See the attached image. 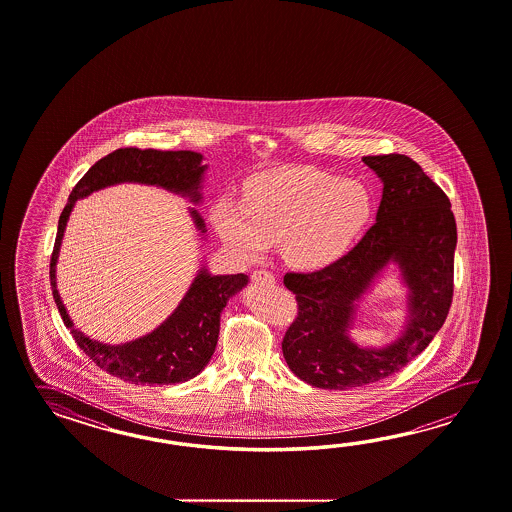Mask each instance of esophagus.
<instances>
[{
    "label": "esophagus",
    "mask_w": 512,
    "mask_h": 512,
    "mask_svg": "<svg viewBox=\"0 0 512 512\" xmlns=\"http://www.w3.org/2000/svg\"><path fill=\"white\" fill-rule=\"evenodd\" d=\"M274 276H272L269 271H254L252 272V283H256V285H265V283H269V285H274Z\"/></svg>",
    "instance_id": "34e87169"
}]
</instances>
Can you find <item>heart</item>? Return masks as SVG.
<instances>
[{
  "label": "heart",
  "instance_id": "b5f03b06",
  "mask_svg": "<svg viewBox=\"0 0 512 512\" xmlns=\"http://www.w3.org/2000/svg\"><path fill=\"white\" fill-rule=\"evenodd\" d=\"M371 218V197L355 179L305 166L252 175L243 197H225L212 223L230 251L258 261L280 243L283 260L300 271H320L340 260Z\"/></svg>",
  "mask_w": 512,
  "mask_h": 512
}]
</instances>
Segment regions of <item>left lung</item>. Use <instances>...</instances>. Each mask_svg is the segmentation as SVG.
I'll use <instances>...</instances> for the list:
<instances>
[{
    "label": "left lung",
    "instance_id": "obj_1",
    "mask_svg": "<svg viewBox=\"0 0 512 512\" xmlns=\"http://www.w3.org/2000/svg\"><path fill=\"white\" fill-rule=\"evenodd\" d=\"M382 183L375 223L364 238L322 271L287 272L298 316L282 351L298 379L322 390H349L401 370L445 324L454 293L456 219L445 192L406 155H368ZM395 264L407 287L400 337L382 349L360 347L348 335L361 296Z\"/></svg>",
    "mask_w": 512,
    "mask_h": 512
}]
</instances>
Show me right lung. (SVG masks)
I'll use <instances>...</instances> for the list:
<instances>
[{
  "label": "right lung",
  "instance_id": "right-lung-1",
  "mask_svg": "<svg viewBox=\"0 0 512 512\" xmlns=\"http://www.w3.org/2000/svg\"><path fill=\"white\" fill-rule=\"evenodd\" d=\"M207 164L203 155L190 150L161 152V150H139L120 148L98 163L93 164L87 174L73 188L66 208L58 221L55 251L51 256V287L56 307L66 327L93 360L109 375L119 377L131 384H177L194 379L205 370L218 344L219 318L221 311L234 294L249 283L247 274H210L207 265H201L194 282L190 283L183 300L174 313L155 327L152 333L135 338L124 344H104L82 333L69 318L66 305L56 287V263L64 240L67 221L77 205L78 199L91 196L106 186L120 183H139L157 186L172 194L186 197L192 205L203 203V181ZM199 236H207L205 219L197 208L188 207ZM201 238V240H203Z\"/></svg>",
  "mask_w": 512,
  "mask_h": 512
}]
</instances>
